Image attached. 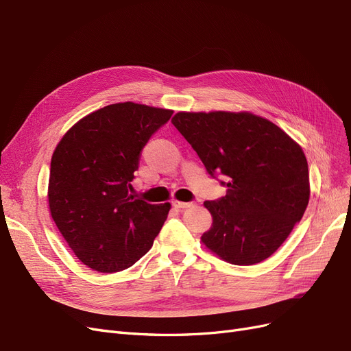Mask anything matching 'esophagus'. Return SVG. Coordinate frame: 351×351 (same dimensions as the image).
<instances>
[{"label": "esophagus", "instance_id": "esophagus-1", "mask_svg": "<svg viewBox=\"0 0 351 351\" xmlns=\"http://www.w3.org/2000/svg\"><path fill=\"white\" fill-rule=\"evenodd\" d=\"M175 208H179V209H185V208H189V206H193L195 202H180V201H173L172 202Z\"/></svg>", "mask_w": 351, "mask_h": 351}]
</instances>
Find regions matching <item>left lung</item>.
Returning <instances> with one entry per match:
<instances>
[{"label":"left lung","instance_id":"obj_1","mask_svg":"<svg viewBox=\"0 0 351 351\" xmlns=\"http://www.w3.org/2000/svg\"><path fill=\"white\" fill-rule=\"evenodd\" d=\"M173 126L226 195L205 201L212 226L201 239L223 261L258 264L276 252L310 199L301 146L272 121L250 112H179Z\"/></svg>","mask_w":351,"mask_h":351}]
</instances>
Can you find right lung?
<instances>
[{"mask_svg": "<svg viewBox=\"0 0 351 351\" xmlns=\"http://www.w3.org/2000/svg\"><path fill=\"white\" fill-rule=\"evenodd\" d=\"M173 110L133 101L80 119L58 142L50 166L49 206L74 255L99 272L132 267L152 248L171 204L129 195L141 152Z\"/></svg>", "mask_w": 351, "mask_h": 351, "instance_id": "add662e5", "label": "right lung"}]
</instances>
